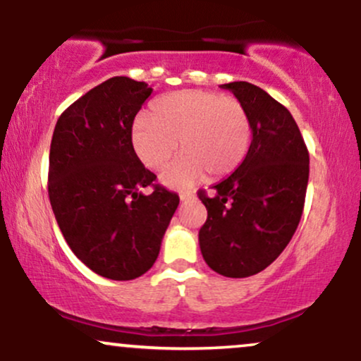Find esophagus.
Instances as JSON below:
<instances>
[{"instance_id": "esophagus-1", "label": "esophagus", "mask_w": 361, "mask_h": 361, "mask_svg": "<svg viewBox=\"0 0 361 361\" xmlns=\"http://www.w3.org/2000/svg\"><path fill=\"white\" fill-rule=\"evenodd\" d=\"M180 198H181V200H183V202L192 200V198H195V192H193V190H185V192L180 193Z\"/></svg>"}]
</instances>
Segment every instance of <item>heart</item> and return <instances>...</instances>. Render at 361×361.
Instances as JSON below:
<instances>
[{"label": "heart", "instance_id": "1", "mask_svg": "<svg viewBox=\"0 0 361 361\" xmlns=\"http://www.w3.org/2000/svg\"><path fill=\"white\" fill-rule=\"evenodd\" d=\"M178 140L185 152L163 171L164 185L192 186L207 171L214 178L227 176L250 149V115L238 98L183 90L157 98L151 118L140 117L132 127L135 154L152 169L163 168L175 156Z\"/></svg>", "mask_w": 361, "mask_h": 361}]
</instances>
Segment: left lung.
<instances>
[{
  "label": "left lung",
  "mask_w": 361,
  "mask_h": 361,
  "mask_svg": "<svg viewBox=\"0 0 361 361\" xmlns=\"http://www.w3.org/2000/svg\"><path fill=\"white\" fill-rule=\"evenodd\" d=\"M243 103L252 140L235 171L198 192L207 221L198 233L202 256L219 275L246 279L280 256L295 234L309 181V151L290 111L246 81L222 85Z\"/></svg>",
  "instance_id": "1"
}]
</instances>
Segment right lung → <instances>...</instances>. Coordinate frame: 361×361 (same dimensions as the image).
<instances>
[{"instance_id": "obj_1", "label": "right lung", "mask_w": 361, "mask_h": 361, "mask_svg": "<svg viewBox=\"0 0 361 361\" xmlns=\"http://www.w3.org/2000/svg\"><path fill=\"white\" fill-rule=\"evenodd\" d=\"M151 93L144 81L110 78L62 111L54 128V215L74 255L110 280H134L154 264L180 204L132 146V123ZM147 185L153 192L144 194Z\"/></svg>"}]
</instances>
